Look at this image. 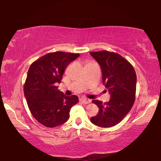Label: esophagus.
Listing matches in <instances>:
<instances>
[{"mask_svg": "<svg viewBox=\"0 0 161 161\" xmlns=\"http://www.w3.org/2000/svg\"><path fill=\"white\" fill-rule=\"evenodd\" d=\"M80 102L81 103H85V104H86V103H89L91 102V101L89 99H85V98H81L80 99Z\"/></svg>", "mask_w": 161, "mask_h": 161, "instance_id": "1", "label": "esophagus"}]
</instances>
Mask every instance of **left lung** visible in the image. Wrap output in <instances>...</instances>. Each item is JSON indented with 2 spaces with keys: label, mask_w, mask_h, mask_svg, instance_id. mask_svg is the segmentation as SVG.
Listing matches in <instances>:
<instances>
[{
  "label": "left lung",
  "mask_w": 161,
  "mask_h": 161,
  "mask_svg": "<svg viewBox=\"0 0 161 161\" xmlns=\"http://www.w3.org/2000/svg\"><path fill=\"white\" fill-rule=\"evenodd\" d=\"M90 54L99 64L103 84L111 95L108 102L92 101L99 107V113L92 117L91 122L102 128L112 127L122 121L135 102L136 72L130 62L117 53L103 50Z\"/></svg>",
  "instance_id": "obj_1"
}]
</instances>
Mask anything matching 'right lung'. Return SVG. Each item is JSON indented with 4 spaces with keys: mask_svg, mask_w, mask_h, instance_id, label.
<instances>
[{
    "mask_svg": "<svg viewBox=\"0 0 161 161\" xmlns=\"http://www.w3.org/2000/svg\"><path fill=\"white\" fill-rule=\"evenodd\" d=\"M80 56L63 52L45 54L30 67L24 94L32 115L43 126H58L69 118L71 108L78 103L76 95L67 97L58 89L65 69Z\"/></svg>",
    "mask_w": 161,
    "mask_h": 161,
    "instance_id": "1",
    "label": "right lung"
}]
</instances>
